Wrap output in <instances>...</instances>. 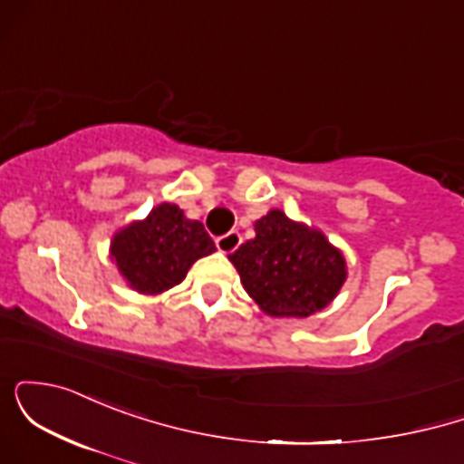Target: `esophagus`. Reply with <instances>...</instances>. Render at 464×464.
Returning <instances> with one entry per match:
<instances>
[{
    "label": "esophagus",
    "mask_w": 464,
    "mask_h": 464,
    "mask_svg": "<svg viewBox=\"0 0 464 464\" xmlns=\"http://www.w3.org/2000/svg\"><path fill=\"white\" fill-rule=\"evenodd\" d=\"M239 244H242V236H239L237 231H228L227 236L216 239V246L220 253H233Z\"/></svg>",
    "instance_id": "1"
}]
</instances>
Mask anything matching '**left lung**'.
<instances>
[{"mask_svg": "<svg viewBox=\"0 0 464 464\" xmlns=\"http://www.w3.org/2000/svg\"><path fill=\"white\" fill-rule=\"evenodd\" d=\"M244 290L270 316L305 318L335 299L347 279L343 253L318 228L273 209L255 222V237L228 255Z\"/></svg>", "mask_w": 464, "mask_h": 464, "instance_id": "left-lung-1", "label": "left lung"}]
</instances>
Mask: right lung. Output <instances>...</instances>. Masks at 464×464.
Here are the masks:
<instances>
[{"label": "right lung", "mask_w": 464, "mask_h": 464, "mask_svg": "<svg viewBox=\"0 0 464 464\" xmlns=\"http://www.w3.org/2000/svg\"><path fill=\"white\" fill-rule=\"evenodd\" d=\"M216 250L202 222L188 220L177 205L161 202L143 220L115 233L111 257L141 295H161L185 279L196 259Z\"/></svg>", "instance_id": "obj_1"}]
</instances>
